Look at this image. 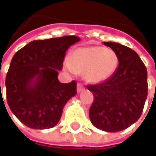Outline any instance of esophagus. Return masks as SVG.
Instances as JSON below:
<instances>
[{"mask_svg":"<svg viewBox=\"0 0 156 156\" xmlns=\"http://www.w3.org/2000/svg\"><path fill=\"white\" fill-rule=\"evenodd\" d=\"M84 90V87L83 86L81 83H78V85H77V91L78 93H80L81 91H83Z\"/></svg>","mask_w":156,"mask_h":156,"instance_id":"34e87169","label":"esophagus"}]
</instances>
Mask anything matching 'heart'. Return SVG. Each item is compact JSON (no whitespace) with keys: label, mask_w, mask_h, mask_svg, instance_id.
<instances>
[{"label":"heart","mask_w":156,"mask_h":156,"mask_svg":"<svg viewBox=\"0 0 156 156\" xmlns=\"http://www.w3.org/2000/svg\"><path fill=\"white\" fill-rule=\"evenodd\" d=\"M119 59L116 52L101 46L78 48L71 53L66 68L78 74L84 73L87 82L98 84L108 80L116 72Z\"/></svg>","instance_id":"obj_1"}]
</instances>
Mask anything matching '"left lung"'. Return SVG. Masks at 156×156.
<instances>
[{
	"label": "left lung",
	"mask_w": 156,
	"mask_h": 156,
	"mask_svg": "<svg viewBox=\"0 0 156 156\" xmlns=\"http://www.w3.org/2000/svg\"><path fill=\"white\" fill-rule=\"evenodd\" d=\"M103 44L117 53L119 62L108 80L87 86L95 97L89 115L97 129L115 132L126 129L140 118L148 95L147 69L130 48L114 42Z\"/></svg>",
	"instance_id": "obj_1"
}]
</instances>
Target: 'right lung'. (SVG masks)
I'll return each instance as SVG.
<instances>
[{
	"mask_svg": "<svg viewBox=\"0 0 156 156\" xmlns=\"http://www.w3.org/2000/svg\"><path fill=\"white\" fill-rule=\"evenodd\" d=\"M80 41L76 36L32 41L16 53L6 77L8 106L26 126L44 130L56 126L77 83L58 79L66 52Z\"/></svg>",
	"mask_w": 156,
	"mask_h": 156,
	"instance_id": "1",
	"label": "right lung"
}]
</instances>
